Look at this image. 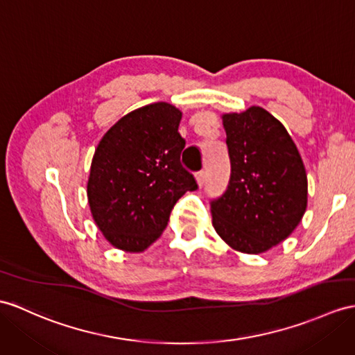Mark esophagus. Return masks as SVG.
Listing matches in <instances>:
<instances>
[{"label":"esophagus","instance_id":"34e87169","mask_svg":"<svg viewBox=\"0 0 355 355\" xmlns=\"http://www.w3.org/2000/svg\"><path fill=\"white\" fill-rule=\"evenodd\" d=\"M196 179H197V184H198V187H202V185L205 184V179H206V173H205V170L197 171V173H196Z\"/></svg>","mask_w":355,"mask_h":355}]
</instances>
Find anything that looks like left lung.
Returning a JSON list of instances; mask_svg holds the SVG:
<instances>
[{"label": "left lung", "instance_id": "8db88e82", "mask_svg": "<svg viewBox=\"0 0 355 355\" xmlns=\"http://www.w3.org/2000/svg\"><path fill=\"white\" fill-rule=\"evenodd\" d=\"M230 158L227 189L211 200L212 226L241 253L259 254L298 226L307 206V175L295 143L261 107L223 116Z\"/></svg>", "mask_w": 355, "mask_h": 355}]
</instances>
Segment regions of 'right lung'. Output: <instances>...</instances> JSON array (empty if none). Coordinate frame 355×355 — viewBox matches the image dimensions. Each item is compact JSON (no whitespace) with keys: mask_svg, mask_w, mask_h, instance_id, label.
I'll return each instance as SVG.
<instances>
[{"mask_svg":"<svg viewBox=\"0 0 355 355\" xmlns=\"http://www.w3.org/2000/svg\"><path fill=\"white\" fill-rule=\"evenodd\" d=\"M180 119L176 107L155 102L123 116L98 144L87 197L94 223L116 248H148L166 229L179 198L197 189L180 162Z\"/></svg>","mask_w":355,"mask_h":355,"instance_id":"obj_1","label":"right lung"}]
</instances>
